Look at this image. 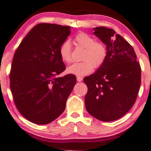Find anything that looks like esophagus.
<instances>
[{"instance_id": "obj_1", "label": "esophagus", "mask_w": 151, "mask_h": 151, "mask_svg": "<svg viewBox=\"0 0 151 151\" xmlns=\"http://www.w3.org/2000/svg\"><path fill=\"white\" fill-rule=\"evenodd\" d=\"M76 80H77L78 82H81L82 81H83V77H81V76H76Z\"/></svg>"}]
</instances>
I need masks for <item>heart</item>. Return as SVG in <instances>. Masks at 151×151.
<instances>
[{"label": "heart", "instance_id": "b5f03b06", "mask_svg": "<svg viewBox=\"0 0 151 151\" xmlns=\"http://www.w3.org/2000/svg\"><path fill=\"white\" fill-rule=\"evenodd\" d=\"M74 41L76 45L84 48L82 55L83 61L74 63L68 66V73L78 76L86 75L93 70L94 67L99 68L104 64L109 51L104 42L96 41L93 37L83 32L76 35ZM59 54L64 62L69 64L72 62V48L68 40L60 45Z\"/></svg>", "mask_w": 151, "mask_h": 151}]
</instances>
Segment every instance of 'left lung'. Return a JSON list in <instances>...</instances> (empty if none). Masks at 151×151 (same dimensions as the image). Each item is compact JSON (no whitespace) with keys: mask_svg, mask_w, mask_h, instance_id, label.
Returning a JSON list of instances; mask_svg holds the SVG:
<instances>
[{"mask_svg":"<svg viewBox=\"0 0 151 151\" xmlns=\"http://www.w3.org/2000/svg\"><path fill=\"white\" fill-rule=\"evenodd\" d=\"M93 32L106 44L108 56L104 64L83 81L87 112L102 121L124 116L133 106L140 90L141 67L131 45L112 29L96 27Z\"/></svg>","mask_w":151,"mask_h":151,"instance_id":"obj_1","label":"left lung"}]
</instances>
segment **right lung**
<instances>
[{
  "label": "right lung",
  "instance_id": "right-lung-1",
  "mask_svg": "<svg viewBox=\"0 0 151 151\" xmlns=\"http://www.w3.org/2000/svg\"><path fill=\"white\" fill-rule=\"evenodd\" d=\"M70 34L69 26L37 24L14 53L10 88L15 106L30 122L48 124L64 111L76 78L57 76L66 69L59 48Z\"/></svg>",
  "mask_w": 151,
  "mask_h": 151
}]
</instances>
